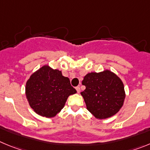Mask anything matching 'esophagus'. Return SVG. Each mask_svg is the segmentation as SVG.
Instances as JSON below:
<instances>
[{
  "mask_svg": "<svg viewBox=\"0 0 150 150\" xmlns=\"http://www.w3.org/2000/svg\"><path fill=\"white\" fill-rule=\"evenodd\" d=\"M75 89H76L77 92H78V93H80V92H81V89H80L79 86H77V87L75 88Z\"/></svg>",
  "mask_w": 150,
  "mask_h": 150,
  "instance_id": "34e87169",
  "label": "esophagus"
}]
</instances>
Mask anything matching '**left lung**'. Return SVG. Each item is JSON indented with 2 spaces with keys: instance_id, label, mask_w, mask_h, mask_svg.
I'll use <instances>...</instances> for the list:
<instances>
[{
  "instance_id": "1",
  "label": "left lung",
  "mask_w": 150,
  "mask_h": 150,
  "mask_svg": "<svg viewBox=\"0 0 150 150\" xmlns=\"http://www.w3.org/2000/svg\"><path fill=\"white\" fill-rule=\"evenodd\" d=\"M86 86L81 92L86 109L96 118L105 119L115 115L125 99L124 83L110 70L86 74L82 81Z\"/></svg>"
}]
</instances>
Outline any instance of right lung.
I'll return each mask as SVG.
<instances>
[{
  "label": "right lung",
  "mask_w": 150,
  "mask_h": 150,
  "mask_svg": "<svg viewBox=\"0 0 150 150\" xmlns=\"http://www.w3.org/2000/svg\"><path fill=\"white\" fill-rule=\"evenodd\" d=\"M75 93L76 90L69 79L48 65L35 72L26 83V96L31 108L46 117H54L60 112L69 96Z\"/></svg>",
  "instance_id": "obj_1"
}]
</instances>
